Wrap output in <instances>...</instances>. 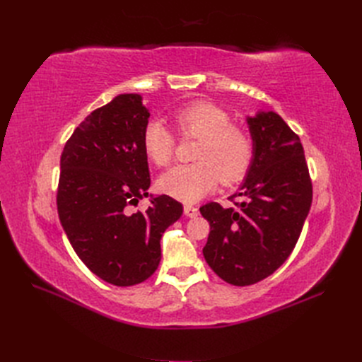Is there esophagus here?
Masks as SVG:
<instances>
[{
    "label": "esophagus",
    "instance_id": "1",
    "mask_svg": "<svg viewBox=\"0 0 362 362\" xmlns=\"http://www.w3.org/2000/svg\"><path fill=\"white\" fill-rule=\"evenodd\" d=\"M184 214L187 217H196L199 214V210L196 206H192V205H184Z\"/></svg>",
    "mask_w": 362,
    "mask_h": 362
}]
</instances>
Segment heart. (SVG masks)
<instances>
[{
    "mask_svg": "<svg viewBox=\"0 0 362 362\" xmlns=\"http://www.w3.org/2000/svg\"><path fill=\"white\" fill-rule=\"evenodd\" d=\"M175 125L184 137L198 139L189 164H178L158 180L163 193L182 202H196L210 193L218 181L233 184L245 177L254 158V139L240 125H234L222 107L198 101L175 113ZM141 145L158 166L173 158L175 137L160 119H151L144 128Z\"/></svg>",
    "mask_w": 362,
    "mask_h": 362,
    "instance_id": "obj_1",
    "label": "heart"
}]
</instances>
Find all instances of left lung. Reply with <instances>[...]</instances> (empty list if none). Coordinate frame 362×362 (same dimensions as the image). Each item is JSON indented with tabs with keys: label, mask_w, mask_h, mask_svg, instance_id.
<instances>
[{
	"label": "left lung",
	"mask_w": 362,
	"mask_h": 362,
	"mask_svg": "<svg viewBox=\"0 0 362 362\" xmlns=\"http://www.w3.org/2000/svg\"><path fill=\"white\" fill-rule=\"evenodd\" d=\"M254 158L237 196L223 208L210 202L201 214L210 222L202 252L218 278L245 287L279 269L298 243L313 202V184L299 136L275 112L246 117Z\"/></svg>",
	"instance_id": "8db88e82"
}]
</instances>
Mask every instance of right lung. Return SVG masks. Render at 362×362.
Returning <instances> with one entry per match:
<instances>
[{"label":"right lung","instance_id":"1","mask_svg":"<svg viewBox=\"0 0 362 362\" xmlns=\"http://www.w3.org/2000/svg\"><path fill=\"white\" fill-rule=\"evenodd\" d=\"M149 110L137 93L117 95L75 128L60 158L57 211L84 264L108 284L129 287L146 281L161 259L163 233L182 205L152 196L141 134ZM151 196L145 214L129 206Z\"/></svg>","mask_w":362,"mask_h":362}]
</instances>
